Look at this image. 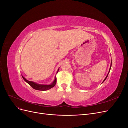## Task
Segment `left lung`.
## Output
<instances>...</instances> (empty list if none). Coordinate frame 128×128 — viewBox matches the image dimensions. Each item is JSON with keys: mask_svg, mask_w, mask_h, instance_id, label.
Listing matches in <instances>:
<instances>
[{"mask_svg": "<svg viewBox=\"0 0 128 128\" xmlns=\"http://www.w3.org/2000/svg\"><path fill=\"white\" fill-rule=\"evenodd\" d=\"M111 66H112V62H111V64H110V70H109V72H108V74H107V76H106V78L104 79V81H103V82H102V83H103V82H104V81L106 80V79L107 78V76H108V74H109V72H110V68H111Z\"/></svg>", "mask_w": 128, "mask_h": 128, "instance_id": "1", "label": "left lung"}]
</instances>
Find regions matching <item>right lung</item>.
<instances>
[{"instance_id":"1","label":"right lung","mask_w":128,"mask_h":128,"mask_svg":"<svg viewBox=\"0 0 128 128\" xmlns=\"http://www.w3.org/2000/svg\"><path fill=\"white\" fill-rule=\"evenodd\" d=\"M58 71H59V69L58 70L57 72H58ZM22 76V78H24V80L26 81V82L28 84H29L30 86H32L33 88L35 89V90H40V91H46L48 90H49V89L51 88H52L56 84V77H55L54 80L53 82L51 84H50V85H44V84H37L35 82H32V81H29L28 80H26L23 76Z\"/></svg>"}]
</instances>
